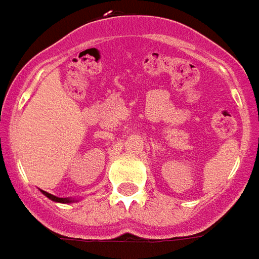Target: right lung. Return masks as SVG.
Returning <instances> with one entry per match:
<instances>
[{
  "label": "right lung",
  "instance_id": "add662e5",
  "mask_svg": "<svg viewBox=\"0 0 259 259\" xmlns=\"http://www.w3.org/2000/svg\"><path fill=\"white\" fill-rule=\"evenodd\" d=\"M41 192L44 194L47 198H50L51 201H54V202H61V204H71V202H75L77 199L74 198H60V197H55V195H53V194H50V192H45V191L41 190Z\"/></svg>",
  "mask_w": 259,
  "mask_h": 259
}]
</instances>
